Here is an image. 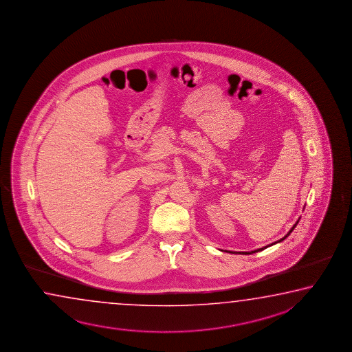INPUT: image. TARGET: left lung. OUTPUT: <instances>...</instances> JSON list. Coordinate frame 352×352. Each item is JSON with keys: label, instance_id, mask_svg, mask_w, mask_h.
<instances>
[{"label": "left lung", "instance_id": "left-lung-1", "mask_svg": "<svg viewBox=\"0 0 352 352\" xmlns=\"http://www.w3.org/2000/svg\"><path fill=\"white\" fill-rule=\"evenodd\" d=\"M298 221H297V223H296V224H294V226H293L292 229H291V230H289V232H288V234H287V235H286V236H285V238L280 239V241H282V240H285V239H286L287 236H288V235H289V234H291V232H293V229H294V228H296V226H297V224H298ZM266 248H267V246H266ZM266 248H263V249H258V250L251 251V252H243V254H245V255H246V254H254V252H258V251L263 250V249H266Z\"/></svg>", "mask_w": 352, "mask_h": 352}]
</instances>
